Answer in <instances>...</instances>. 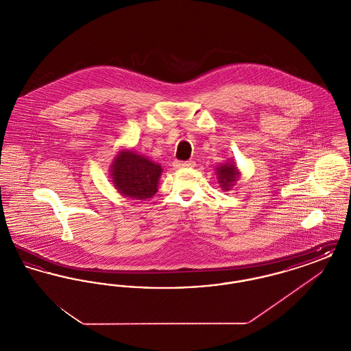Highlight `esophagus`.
I'll use <instances>...</instances> for the list:
<instances>
[{
    "label": "esophagus",
    "mask_w": 351,
    "mask_h": 351,
    "mask_svg": "<svg viewBox=\"0 0 351 351\" xmlns=\"http://www.w3.org/2000/svg\"><path fill=\"white\" fill-rule=\"evenodd\" d=\"M176 167H193L195 166V162L193 160H176L173 163Z\"/></svg>",
    "instance_id": "esophagus-1"
}]
</instances>
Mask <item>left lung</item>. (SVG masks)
Wrapping results in <instances>:
<instances>
[{
  "instance_id": "8db88e82",
  "label": "left lung",
  "mask_w": 351,
  "mask_h": 351,
  "mask_svg": "<svg viewBox=\"0 0 351 351\" xmlns=\"http://www.w3.org/2000/svg\"><path fill=\"white\" fill-rule=\"evenodd\" d=\"M217 175L218 183L221 184V186L225 191H228L233 185L234 182L238 179L239 172H238V169L234 166L233 163L232 165L226 163V165L217 168Z\"/></svg>"
}]
</instances>
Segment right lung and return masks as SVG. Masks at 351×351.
Instances as JSON below:
<instances>
[{"label": "right lung", "instance_id": "right-lung-1", "mask_svg": "<svg viewBox=\"0 0 351 351\" xmlns=\"http://www.w3.org/2000/svg\"><path fill=\"white\" fill-rule=\"evenodd\" d=\"M162 167L134 151H121L112 166V179L119 193L133 200H146L158 191Z\"/></svg>", "mask_w": 351, "mask_h": 351}]
</instances>
